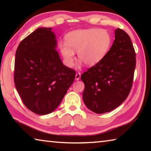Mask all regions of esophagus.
Segmentation results:
<instances>
[{
	"label": "esophagus",
	"instance_id": "esophagus-1",
	"mask_svg": "<svg viewBox=\"0 0 151 151\" xmlns=\"http://www.w3.org/2000/svg\"><path fill=\"white\" fill-rule=\"evenodd\" d=\"M81 78V73H76L75 75V80L76 81H78Z\"/></svg>",
	"mask_w": 151,
	"mask_h": 151
}]
</instances>
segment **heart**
<instances>
[{"mask_svg": "<svg viewBox=\"0 0 151 151\" xmlns=\"http://www.w3.org/2000/svg\"><path fill=\"white\" fill-rule=\"evenodd\" d=\"M65 42L58 45L63 62L68 67L75 64V54L87 66L97 65L106 57L111 48L112 39L106 30L89 28L78 29L68 32L65 37Z\"/></svg>", "mask_w": 151, "mask_h": 151, "instance_id": "obj_1", "label": "heart"}]
</instances>
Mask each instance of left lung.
Listing matches in <instances>:
<instances>
[{
    "label": "left lung",
    "mask_w": 151,
    "mask_h": 151,
    "mask_svg": "<svg viewBox=\"0 0 151 151\" xmlns=\"http://www.w3.org/2000/svg\"><path fill=\"white\" fill-rule=\"evenodd\" d=\"M114 39L106 57L81 75L83 101L88 109L103 114L115 109L131 91L136 54L131 38L123 30H114Z\"/></svg>",
    "instance_id": "1"
}]
</instances>
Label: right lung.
Returning a JSON list of instances; mask_svg holds the SVG:
<instances>
[{"label": "right lung", "instance_id": "right-lung-1", "mask_svg": "<svg viewBox=\"0 0 151 151\" xmlns=\"http://www.w3.org/2000/svg\"><path fill=\"white\" fill-rule=\"evenodd\" d=\"M51 29L38 28L20 42L15 55V86L24 105L40 115L57 108L75 77L56 50Z\"/></svg>", "mask_w": 151, "mask_h": 151}]
</instances>
